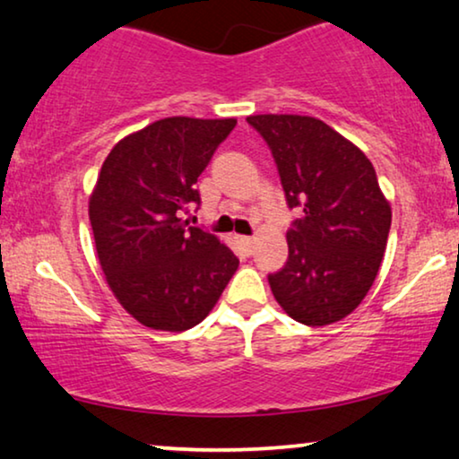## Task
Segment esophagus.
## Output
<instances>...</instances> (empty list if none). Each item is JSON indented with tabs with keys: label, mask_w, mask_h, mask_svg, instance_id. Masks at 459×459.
<instances>
[{
	"label": "esophagus",
	"mask_w": 459,
	"mask_h": 459,
	"mask_svg": "<svg viewBox=\"0 0 459 459\" xmlns=\"http://www.w3.org/2000/svg\"><path fill=\"white\" fill-rule=\"evenodd\" d=\"M239 243L243 246V249H246V252H252L254 237H239Z\"/></svg>",
	"instance_id": "esophagus-1"
}]
</instances>
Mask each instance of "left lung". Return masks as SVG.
<instances>
[{
	"label": "left lung",
	"mask_w": 459,
	"mask_h": 459,
	"mask_svg": "<svg viewBox=\"0 0 459 459\" xmlns=\"http://www.w3.org/2000/svg\"><path fill=\"white\" fill-rule=\"evenodd\" d=\"M271 146L290 207L285 266L268 274L274 300L293 321L323 327L352 313L374 285L386 252L388 199L365 152L321 119L252 115Z\"/></svg>",
	"instance_id": "1"
}]
</instances>
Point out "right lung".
<instances>
[{"label":"right lung","instance_id":"obj_1","mask_svg":"<svg viewBox=\"0 0 459 459\" xmlns=\"http://www.w3.org/2000/svg\"><path fill=\"white\" fill-rule=\"evenodd\" d=\"M237 119L166 117L121 138L90 195L107 283L144 327L186 332L205 319L239 260L216 235L186 226L195 182Z\"/></svg>","mask_w":459,"mask_h":459}]
</instances>
